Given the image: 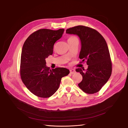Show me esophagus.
Here are the masks:
<instances>
[{
	"instance_id": "obj_1",
	"label": "esophagus",
	"mask_w": 128,
	"mask_h": 128,
	"mask_svg": "<svg viewBox=\"0 0 128 128\" xmlns=\"http://www.w3.org/2000/svg\"><path fill=\"white\" fill-rule=\"evenodd\" d=\"M70 73L71 74H74L76 73V70H70Z\"/></svg>"
}]
</instances>
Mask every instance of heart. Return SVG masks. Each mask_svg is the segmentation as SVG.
<instances>
[{"mask_svg": "<svg viewBox=\"0 0 128 128\" xmlns=\"http://www.w3.org/2000/svg\"><path fill=\"white\" fill-rule=\"evenodd\" d=\"M76 38H77L75 36H70L68 38V42H69L70 41H72V40H73Z\"/></svg>", "mask_w": 128, "mask_h": 128, "instance_id": "1", "label": "heart"}]
</instances>
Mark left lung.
<instances>
[{"instance_id": "8db88e82", "label": "left lung", "mask_w": 128, "mask_h": 128, "mask_svg": "<svg viewBox=\"0 0 128 128\" xmlns=\"http://www.w3.org/2000/svg\"><path fill=\"white\" fill-rule=\"evenodd\" d=\"M66 33L77 35L81 42L79 58L86 61L88 69L76 70L82 76L79 87L85 92L92 94L99 92L112 74V64L106 42L97 30L77 26L67 29Z\"/></svg>"}]
</instances>
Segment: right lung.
<instances>
[{"label": "right lung", "instance_id": "obj_1", "mask_svg": "<svg viewBox=\"0 0 128 128\" xmlns=\"http://www.w3.org/2000/svg\"><path fill=\"white\" fill-rule=\"evenodd\" d=\"M64 31V29H41L32 33L24 44L20 78L27 88L38 97L52 96L58 90L62 78L70 73L64 67L52 70L46 65V58L52 54L54 45L62 37Z\"/></svg>", "mask_w": 128, "mask_h": 128}]
</instances>
